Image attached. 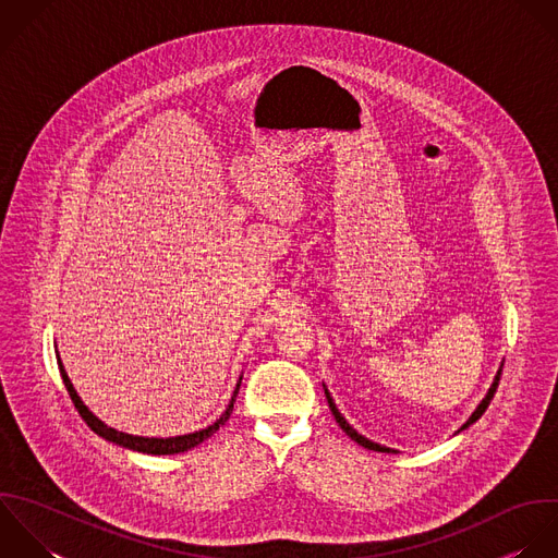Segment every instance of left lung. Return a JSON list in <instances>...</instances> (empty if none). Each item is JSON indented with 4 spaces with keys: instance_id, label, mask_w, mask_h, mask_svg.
I'll use <instances>...</instances> for the list:
<instances>
[{
    "instance_id": "left-lung-1",
    "label": "left lung",
    "mask_w": 558,
    "mask_h": 558,
    "mask_svg": "<svg viewBox=\"0 0 558 558\" xmlns=\"http://www.w3.org/2000/svg\"><path fill=\"white\" fill-rule=\"evenodd\" d=\"M502 367H505V363L500 365V369H498V374H496V378H494V383H492V387H489V391H487V396L483 398V402L476 407V411L470 415V420L454 433V435H459V433H463V430H468L472 424H476L481 417H483V413L487 411V407L492 404V400H494V396H496V389H498V383H500V376H502ZM324 391H326V400H328V407H330V411H332V415H335V420H337V424L341 426V430L350 437V439H354L359 446H363V448H367V450H374V452H398V450H393V448H387V446H380V444H376V441H372V439H367V437H363L359 430H354L350 424H348V420L339 413V409H337V404H335V400H332V396H330V391L326 389V385H324Z\"/></svg>"
}]
</instances>
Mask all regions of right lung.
<instances>
[{"label":"right lung","instance_id":"obj_1","mask_svg":"<svg viewBox=\"0 0 558 558\" xmlns=\"http://www.w3.org/2000/svg\"><path fill=\"white\" fill-rule=\"evenodd\" d=\"M56 359H58V369H60L62 383H64V387H66V391H69V396H71V402L75 404V409H77V413L82 415V420L86 422V426H88L95 435H99L101 439H106V441H110V444H114V446H119V448H128V450L143 452V454H154V457L180 454V452H186V450L199 446V444L206 441L208 437H213V435L228 422V417H230V413H232V409H234V400H236L241 380H243V376H239V383H236V387H234V393H232V398H230V404L226 407L223 415H221L215 424H210L208 428H202V430H195V433H189V435H180V437H165V439H162V437H138V435H128V433L114 430V428L106 426L97 415H93V413L88 411V407L82 402V398L77 396V391L73 389L71 380H69V376H66V372H64V365H62V361H60L58 350H56Z\"/></svg>","mask_w":558,"mask_h":558}]
</instances>
